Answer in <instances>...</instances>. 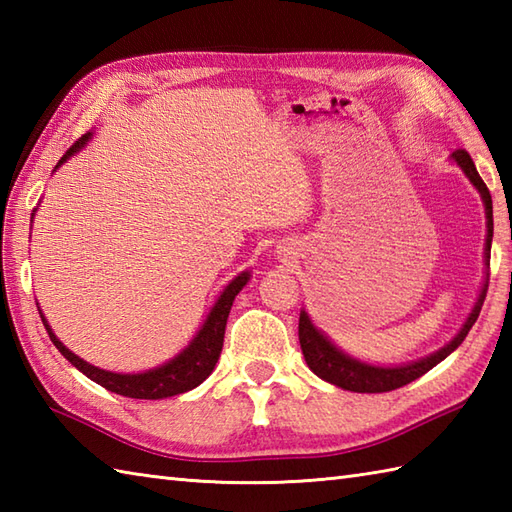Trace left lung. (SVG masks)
Masks as SVG:
<instances>
[{
	"label": "left lung",
	"instance_id": "1",
	"mask_svg": "<svg viewBox=\"0 0 512 512\" xmlns=\"http://www.w3.org/2000/svg\"><path fill=\"white\" fill-rule=\"evenodd\" d=\"M451 162H455L464 176L469 178V182L480 193V198L484 202V213H486V244H484V264L488 268V262H491V244H493V200H491V191L486 189L484 180L480 178V173L475 169V162L471 156L466 154L464 149H458L451 154ZM486 290H488V270L484 277V284L480 295H477V301L473 310L469 312V317L462 323L460 332L453 336V339L440 347L438 352H433L424 358H418V361H411L405 365H372L365 361H358V358L345 354L341 347H336L332 339L325 332H321L317 325L312 323L310 314L306 310H301L299 314V343H301V352L303 358H306L308 367L319 378H323L325 383L336 385L347 391H356V394H383V391L398 389L402 385L411 383V380L420 378L422 374H427L429 369L442 363L451 352L458 350L462 341L466 339V334L473 328V323L480 317L482 303L486 299Z\"/></svg>",
	"mask_w": 512,
	"mask_h": 512
}]
</instances>
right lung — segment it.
Returning <instances> with one entry per match:
<instances>
[{"instance_id": "right-lung-1", "label": "right lung", "mask_w": 512, "mask_h": 512, "mask_svg": "<svg viewBox=\"0 0 512 512\" xmlns=\"http://www.w3.org/2000/svg\"><path fill=\"white\" fill-rule=\"evenodd\" d=\"M94 136V132L83 134L76 143L65 151V156L57 162V171L63 162H68L74 154L90 143ZM37 211V209H35ZM35 211H32V217H35ZM32 222V220H30ZM250 279L248 270L239 273L237 277H233L228 284L224 286V290L220 292V297L215 299V303L211 306L206 319L202 321L200 330L195 332L193 339L189 341V345L180 350L176 356L169 358L167 363H162L158 367H151L147 372H138V374H123V372H110V369H101L96 365H90L88 361H83L81 356H76L74 352H70L65 347L57 334L52 332L48 319L43 317V312L39 310V317L46 325L50 341L57 345V350L68 358V361L88 376L90 380H94L96 385H101L105 389L114 391V394H121L127 398H140V400H162L169 396H178L189 391L193 387H198L200 383H204L209 374L215 369L217 358L222 354V345H224V330H226V319L228 312H231L233 301L237 297V292L242 290ZM39 306V303H37Z\"/></svg>"}]
</instances>
